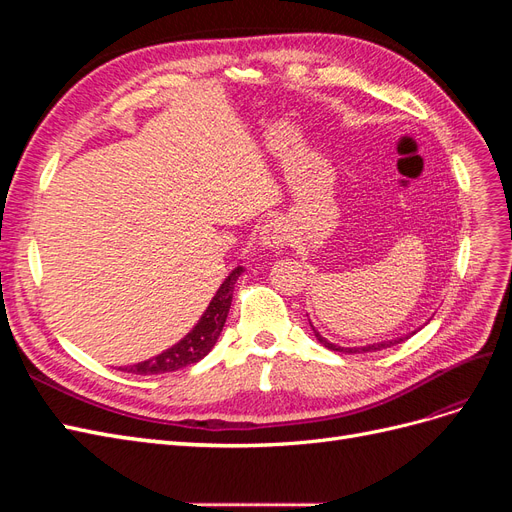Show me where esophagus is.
Segmentation results:
<instances>
[{
	"instance_id": "34e87169",
	"label": "esophagus",
	"mask_w": 512,
	"mask_h": 512,
	"mask_svg": "<svg viewBox=\"0 0 512 512\" xmlns=\"http://www.w3.org/2000/svg\"><path fill=\"white\" fill-rule=\"evenodd\" d=\"M260 245L267 250H280L288 239V224L282 218L267 220L260 228Z\"/></svg>"
}]
</instances>
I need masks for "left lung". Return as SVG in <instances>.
Listing matches in <instances>:
<instances>
[{
  "label": "left lung",
  "instance_id": "1",
  "mask_svg": "<svg viewBox=\"0 0 512 512\" xmlns=\"http://www.w3.org/2000/svg\"><path fill=\"white\" fill-rule=\"evenodd\" d=\"M312 324V322H309ZM312 331H314V335H316V339L318 342L324 346V348H329V350H335V352H348V354H363V352H376V350H384V348H391V346H395V344H401L404 342V339H408L410 335H414L416 331H412L410 335H404V337H395V339H384V342H376V344H367V346H352V348H344V346H337V344H333V342H329L327 337H322L318 331H316V327L312 324Z\"/></svg>",
  "mask_w": 512,
  "mask_h": 512
}]
</instances>
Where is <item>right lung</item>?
<instances>
[{
	"instance_id": "obj_1",
	"label": "right lung",
	"mask_w": 512,
	"mask_h": 512,
	"mask_svg": "<svg viewBox=\"0 0 512 512\" xmlns=\"http://www.w3.org/2000/svg\"><path fill=\"white\" fill-rule=\"evenodd\" d=\"M241 273H243L241 265L228 273L218 292H215V297L207 305L205 314L200 316V320L194 324V329L183 339H179L175 346H170L162 354L153 356V359L128 365V367H119V369L128 371V374H138V376L166 374V371H177L181 367L198 363L203 356H207L224 329V322L228 318V309L232 303V290H235V284Z\"/></svg>"
}]
</instances>
